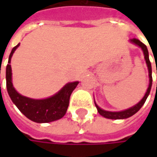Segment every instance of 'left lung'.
Returning a JSON list of instances; mask_svg holds the SVG:
<instances>
[{
	"instance_id": "8db88e82",
	"label": "left lung",
	"mask_w": 157,
	"mask_h": 157,
	"mask_svg": "<svg viewBox=\"0 0 157 157\" xmlns=\"http://www.w3.org/2000/svg\"><path fill=\"white\" fill-rule=\"evenodd\" d=\"M130 43H132L133 44H136L138 47H140L142 49V52H143V55H144V58H145V61H146V63H147V66H148V78H149V83H148V87L147 89V92L145 95L143 96L142 100H140L137 104H136L135 105L131 106L128 109H125V110H122V111L120 112H111V111H106V110H104L102 108H100L99 105L96 104V102L94 101L95 103V106L97 108V110L99 112L101 116L106 118V119H111V120H123V119H127V118L131 117L132 115H134L135 113H136L137 112L139 111L141 109L143 104L145 103V101L148 98V94L150 93V90H151V86H152V68H151V63H150V61H149V57H148V48L147 46L145 45L144 44H142V42L140 40L136 39V38H133V39L129 40ZM157 73V71H156Z\"/></svg>"
}]
</instances>
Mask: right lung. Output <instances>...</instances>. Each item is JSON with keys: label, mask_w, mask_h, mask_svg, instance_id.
<instances>
[{"label": "right lung", "mask_w": 157, "mask_h": 157, "mask_svg": "<svg viewBox=\"0 0 157 157\" xmlns=\"http://www.w3.org/2000/svg\"><path fill=\"white\" fill-rule=\"evenodd\" d=\"M19 45L20 44L12 49L6 68L7 90L11 100L21 113L34 122L48 123L63 118L69 105L71 94L79 82L67 83L57 94L46 99L36 100L20 94L15 90L12 83V69L10 64L11 57Z\"/></svg>", "instance_id": "add662e5"}]
</instances>
